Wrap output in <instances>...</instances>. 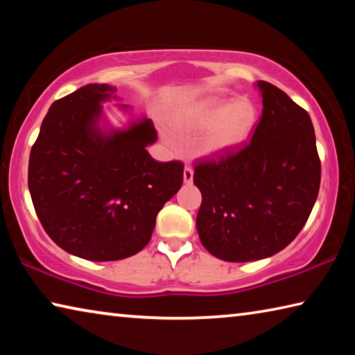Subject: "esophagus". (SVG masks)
<instances>
[{
  "instance_id": "obj_1",
  "label": "esophagus",
  "mask_w": 355,
  "mask_h": 355,
  "mask_svg": "<svg viewBox=\"0 0 355 355\" xmlns=\"http://www.w3.org/2000/svg\"><path fill=\"white\" fill-rule=\"evenodd\" d=\"M192 178H194V171H192L191 166H186L184 167V172H183V180L186 184L192 183Z\"/></svg>"
}]
</instances>
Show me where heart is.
<instances>
[{
    "label": "heart",
    "instance_id": "heart-1",
    "mask_svg": "<svg viewBox=\"0 0 355 355\" xmlns=\"http://www.w3.org/2000/svg\"><path fill=\"white\" fill-rule=\"evenodd\" d=\"M258 112L249 100H207L192 106L182 117L188 131H208L202 141V153L228 155L241 148L254 135Z\"/></svg>",
    "mask_w": 355,
    "mask_h": 355
}]
</instances>
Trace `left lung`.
Listing matches in <instances>:
<instances>
[{
  "label": "left lung",
  "mask_w": 355,
  "mask_h": 355,
  "mask_svg": "<svg viewBox=\"0 0 355 355\" xmlns=\"http://www.w3.org/2000/svg\"><path fill=\"white\" fill-rule=\"evenodd\" d=\"M261 119L248 146L196 166L197 232L209 254L254 261L299 235L320 191L321 161L309 112L266 81Z\"/></svg>",
  "instance_id": "left-lung-1"
}]
</instances>
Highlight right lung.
Returning a JSON list of instances; mask_svg holds the SVG:
<instances>
[{
    "label": "right lung",
    "mask_w": 355,
    "mask_h": 355,
    "mask_svg": "<svg viewBox=\"0 0 355 355\" xmlns=\"http://www.w3.org/2000/svg\"><path fill=\"white\" fill-rule=\"evenodd\" d=\"M116 91L87 84L56 100L29 155L28 186L42 227L59 248L91 261L146 248L156 214L183 183V163H159L147 152L158 139L152 120L101 127V103L117 98Z\"/></svg>",
    "instance_id": "obj_1"
}]
</instances>
